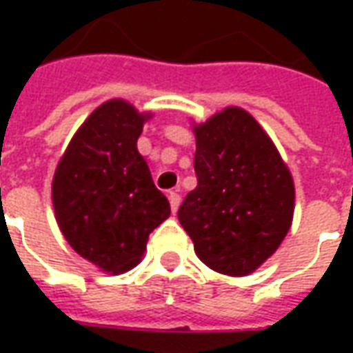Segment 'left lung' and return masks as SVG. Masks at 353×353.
Instances as JSON below:
<instances>
[{"label":"left lung","mask_w":353,"mask_h":353,"mask_svg":"<svg viewBox=\"0 0 353 353\" xmlns=\"http://www.w3.org/2000/svg\"><path fill=\"white\" fill-rule=\"evenodd\" d=\"M147 119L121 98L101 103L75 132L52 177L58 227L101 272L138 266L149 234L170 217L168 199L138 151Z\"/></svg>","instance_id":"8db88e82"}]
</instances>
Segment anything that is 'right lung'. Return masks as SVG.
<instances>
[{"instance_id":"1","label":"right lung","mask_w":353,"mask_h":353,"mask_svg":"<svg viewBox=\"0 0 353 353\" xmlns=\"http://www.w3.org/2000/svg\"><path fill=\"white\" fill-rule=\"evenodd\" d=\"M199 183L177 219L194 253L227 276L255 272L288 236L295 187L270 139L248 111L225 108L194 128Z\"/></svg>"}]
</instances>
